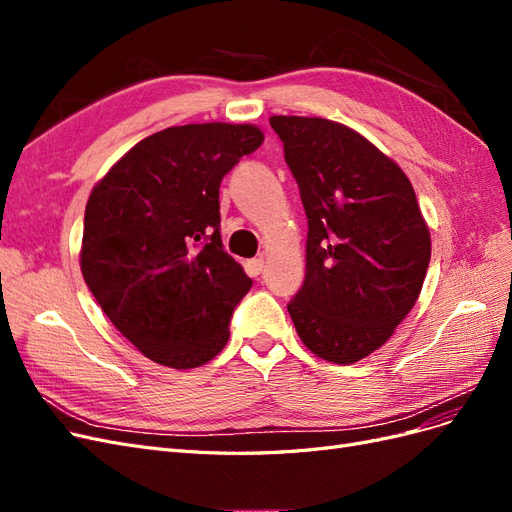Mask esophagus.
<instances>
[{"instance_id": "esophagus-1", "label": "esophagus", "mask_w": 512, "mask_h": 512, "mask_svg": "<svg viewBox=\"0 0 512 512\" xmlns=\"http://www.w3.org/2000/svg\"><path fill=\"white\" fill-rule=\"evenodd\" d=\"M262 267H265V260H262V258H254V260L247 262V273L256 277V275L262 273Z\"/></svg>"}]
</instances>
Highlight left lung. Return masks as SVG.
<instances>
[{
  "label": "left lung",
  "instance_id": "obj_1",
  "mask_svg": "<svg viewBox=\"0 0 512 512\" xmlns=\"http://www.w3.org/2000/svg\"><path fill=\"white\" fill-rule=\"evenodd\" d=\"M307 215V273L288 312L301 342L350 365L378 350L421 294L429 228L412 183L342 123L273 115Z\"/></svg>",
  "mask_w": 512,
  "mask_h": 512
}]
</instances>
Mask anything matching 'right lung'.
I'll return each mask as SVG.
<instances>
[{
	"mask_svg": "<svg viewBox=\"0 0 512 512\" xmlns=\"http://www.w3.org/2000/svg\"><path fill=\"white\" fill-rule=\"evenodd\" d=\"M265 136L190 123L143 138L91 190L81 271L117 331L147 359L205 365L226 346L252 280L220 235V183Z\"/></svg>",
	"mask_w": 512,
	"mask_h": 512,
	"instance_id": "add662e5",
	"label": "right lung"
}]
</instances>
